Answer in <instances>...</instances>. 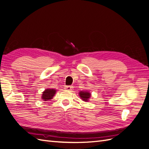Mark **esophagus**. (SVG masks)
Wrapping results in <instances>:
<instances>
[{
  "label": "esophagus",
  "instance_id": "34e87169",
  "mask_svg": "<svg viewBox=\"0 0 149 149\" xmlns=\"http://www.w3.org/2000/svg\"><path fill=\"white\" fill-rule=\"evenodd\" d=\"M66 90H68V91H71L72 89H73V86H67L65 87Z\"/></svg>",
  "mask_w": 149,
  "mask_h": 149
}]
</instances>
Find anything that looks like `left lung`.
Here are the masks:
<instances>
[{"label":"left lung","instance_id":"left-lung-1","mask_svg":"<svg viewBox=\"0 0 149 149\" xmlns=\"http://www.w3.org/2000/svg\"><path fill=\"white\" fill-rule=\"evenodd\" d=\"M79 96L81 97V99L84 101L87 102L89 101V99L91 97V93H89L88 91H80L79 93Z\"/></svg>","mask_w":149,"mask_h":149}]
</instances>
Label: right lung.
Wrapping results in <instances>:
<instances>
[{
    "instance_id": "right-lung-1",
    "label": "right lung",
    "mask_w": 149,
    "mask_h": 149,
    "mask_svg": "<svg viewBox=\"0 0 149 149\" xmlns=\"http://www.w3.org/2000/svg\"><path fill=\"white\" fill-rule=\"evenodd\" d=\"M56 91L55 89H47L43 92L42 100L43 101L50 100L55 96Z\"/></svg>"
}]
</instances>
